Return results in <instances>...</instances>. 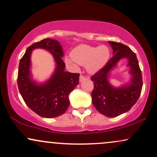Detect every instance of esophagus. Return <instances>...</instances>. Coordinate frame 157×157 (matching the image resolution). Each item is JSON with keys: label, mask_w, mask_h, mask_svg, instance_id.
Instances as JSON below:
<instances>
[{"label": "esophagus", "mask_w": 157, "mask_h": 157, "mask_svg": "<svg viewBox=\"0 0 157 157\" xmlns=\"http://www.w3.org/2000/svg\"><path fill=\"white\" fill-rule=\"evenodd\" d=\"M84 79H85V76H83V75H81L79 76V82H82V81H83Z\"/></svg>", "instance_id": "34e87169"}]
</instances>
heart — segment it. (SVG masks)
I'll use <instances>...</instances> for the list:
<instances>
[{
  "label": "heart",
  "instance_id": "1",
  "mask_svg": "<svg viewBox=\"0 0 157 157\" xmlns=\"http://www.w3.org/2000/svg\"><path fill=\"white\" fill-rule=\"evenodd\" d=\"M109 56V50L105 45L94 47L81 45L72 50V58L66 57L65 61L73 65L75 68L78 67L75 63L86 66V69L90 73H95L107 64Z\"/></svg>",
  "mask_w": 157,
  "mask_h": 157
}]
</instances>
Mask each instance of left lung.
<instances>
[{
    "label": "left lung",
    "mask_w": 157,
    "mask_h": 157,
    "mask_svg": "<svg viewBox=\"0 0 157 157\" xmlns=\"http://www.w3.org/2000/svg\"><path fill=\"white\" fill-rule=\"evenodd\" d=\"M114 56L107 64L91 77L94 82L92 101L96 109L103 115L115 117L131 109L140 98L143 82L142 72L136 56L127 45L109 41ZM122 58H127L132 75L131 82L119 88L112 87L108 81V75L112 68Z\"/></svg>",
    "instance_id": "1"
}]
</instances>
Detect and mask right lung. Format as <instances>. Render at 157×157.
Listing matches in <instances>:
<instances>
[{
  "label": "right lung",
  "instance_id": "obj_1",
  "mask_svg": "<svg viewBox=\"0 0 157 157\" xmlns=\"http://www.w3.org/2000/svg\"><path fill=\"white\" fill-rule=\"evenodd\" d=\"M43 48L52 52L56 68L49 81L38 85L30 77V55L33 49ZM62 46L56 40L46 38L28 47L21 59L17 74V86L28 107L40 117L53 118L67 111L70 105L68 95L79 84L78 73L65 71Z\"/></svg>",
  "mask_w": 157,
  "mask_h": 157
}]
</instances>
